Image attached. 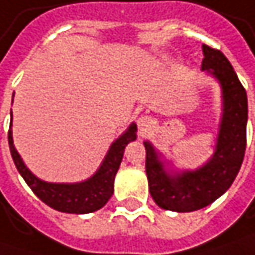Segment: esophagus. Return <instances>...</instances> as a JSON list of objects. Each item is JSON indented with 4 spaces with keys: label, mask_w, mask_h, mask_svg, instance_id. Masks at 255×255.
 <instances>
[{
    "label": "esophagus",
    "mask_w": 255,
    "mask_h": 255,
    "mask_svg": "<svg viewBox=\"0 0 255 255\" xmlns=\"http://www.w3.org/2000/svg\"><path fill=\"white\" fill-rule=\"evenodd\" d=\"M137 126L142 132H146V130H150L153 126H154V121H153L150 116L144 115V116H140L137 119Z\"/></svg>",
    "instance_id": "1"
}]
</instances>
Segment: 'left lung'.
Masks as SVG:
<instances>
[{"instance_id":"8db88e82","label":"left lung","mask_w":255,"mask_h":255,"mask_svg":"<svg viewBox=\"0 0 255 255\" xmlns=\"http://www.w3.org/2000/svg\"><path fill=\"white\" fill-rule=\"evenodd\" d=\"M201 71L213 76L221 88V113L214 153L194 170H173L171 162L154 149H146V174L154 203L164 210L189 213L211 204L229 190L246 153L247 142V93L229 59L219 49L203 45Z\"/></svg>"}]
</instances>
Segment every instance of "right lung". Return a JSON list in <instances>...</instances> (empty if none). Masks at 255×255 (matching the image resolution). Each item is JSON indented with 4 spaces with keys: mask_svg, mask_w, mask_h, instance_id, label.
I'll list each match as a JSON object with an SVG mask.
<instances>
[{
    "mask_svg": "<svg viewBox=\"0 0 255 255\" xmlns=\"http://www.w3.org/2000/svg\"><path fill=\"white\" fill-rule=\"evenodd\" d=\"M137 126L132 122L129 128L111 144L99 169L89 179L79 183H49L41 180L25 166L19 153L16 152L12 139V112L8 130L9 150L19 174L31 190L54 210L72 214H86L102 209L113 194L115 176L119 170L123 152L128 143L136 140Z\"/></svg>",
    "mask_w": 255,
    "mask_h": 255,
    "instance_id": "1",
    "label": "right lung"
}]
</instances>
